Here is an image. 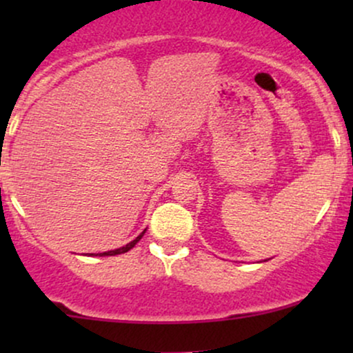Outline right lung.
<instances>
[{
  "mask_svg": "<svg viewBox=\"0 0 353 353\" xmlns=\"http://www.w3.org/2000/svg\"><path fill=\"white\" fill-rule=\"evenodd\" d=\"M144 236V232L141 234V236H137L134 241H131L129 242V244H125L124 247H119V249H114V250H108V252H101V254H96V255H101V257H103V255H117V254H124V252H128V250H131L132 247H134L137 242L141 241V237Z\"/></svg>",
  "mask_w": 353,
  "mask_h": 353,
  "instance_id": "right-lung-1",
  "label": "right lung"
}]
</instances>
